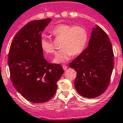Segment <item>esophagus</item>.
I'll use <instances>...</instances> for the list:
<instances>
[{
  "instance_id": "34e87169",
  "label": "esophagus",
  "mask_w": 123,
  "mask_h": 123,
  "mask_svg": "<svg viewBox=\"0 0 123 123\" xmlns=\"http://www.w3.org/2000/svg\"><path fill=\"white\" fill-rule=\"evenodd\" d=\"M63 68L64 70H66L68 68V66H66V65H63Z\"/></svg>"
}]
</instances>
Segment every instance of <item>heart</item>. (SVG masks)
<instances>
[{
    "label": "heart",
    "mask_w": 123,
    "mask_h": 123,
    "mask_svg": "<svg viewBox=\"0 0 123 123\" xmlns=\"http://www.w3.org/2000/svg\"><path fill=\"white\" fill-rule=\"evenodd\" d=\"M56 39H62L60 48L54 62L63 63L67 62L72 55H78L84 52L88 41V34L86 29L80 26L62 24L54 27L50 31ZM40 46L44 52L54 54L55 49L54 43L50 39L43 37L40 40Z\"/></svg>",
    "instance_id": "b5f03b06"
}]
</instances>
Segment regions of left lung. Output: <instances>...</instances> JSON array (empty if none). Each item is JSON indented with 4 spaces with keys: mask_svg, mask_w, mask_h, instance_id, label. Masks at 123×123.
<instances>
[{
    "mask_svg": "<svg viewBox=\"0 0 123 123\" xmlns=\"http://www.w3.org/2000/svg\"><path fill=\"white\" fill-rule=\"evenodd\" d=\"M113 52L109 37L99 26L93 28L87 48L69 64L77 72L74 86L82 96L94 98L105 92L113 69Z\"/></svg>",
    "mask_w": 123,
    "mask_h": 123,
    "instance_id": "left-lung-1",
    "label": "left lung"
}]
</instances>
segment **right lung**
Masks as SVG:
<instances>
[{"instance_id":"add662e5","label":"right lung","mask_w":123,"mask_h":123,"mask_svg":"<svg viewBox=\"0 0 123 123\" xmlns=\"http://www.w3.org/2000/svg\"><path fill=\"white\" fill-rule=\"evenodd\" d=\"M51 20L28 22L14 36L9 50L8 64L13 86L33 103L50 99L55 94L57 81L63 74L60 65L46 61L40 46L41 32Z\"/></svg>"}]
</instances>
